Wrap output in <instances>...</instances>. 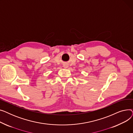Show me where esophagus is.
Returning <instances> with one entry per match:
<instances>
[{
  "mask_svg": "<svg viewBox=\"0 0 133 133\" xmlns=\"http://www.w3.org/2000/svg\"><path fill=\"white\" fill-rule=\"evenodd\" d=\"M68 67V66H67V65H65L64 66V68H67Z\"/></svg>",
  "mask_w": 133,
  "mask_h": 133,
  "instance_id": "34e87169",
  "label": "esophagus"
}]
</instances>
